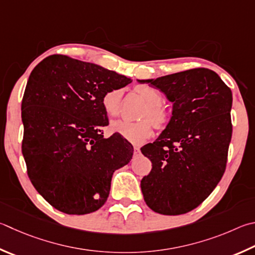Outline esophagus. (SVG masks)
<instances>
[{
  "label": "esophagus",
  "instance_id": "34e87169",
  "mask_svg": "<svg viewBox=\"0 0 255 255\" xmlns=\"http://www.w3.org/2000/svg\"><path fill=\"white\" fill-rule=\"evenodd\" d=\"M140 152L139 147H133V155H138Z\"/></svg>",
  "mask_w": 255,
  "mask_h": 255
}]
</instances>
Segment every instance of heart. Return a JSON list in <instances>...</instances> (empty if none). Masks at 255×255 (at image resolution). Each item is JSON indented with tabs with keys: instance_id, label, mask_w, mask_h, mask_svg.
<instances>
[{
	"instance_id": "heart-1",
	"label": "heart",
	"mask_w": 255,
	"mask_h": 255,
	"mask_svg": "<svg viewBox=\"0 0 255 255\" xmlns=\"http://www.w3.org/2000/svg\"><path fill=\"white\" fill-rule=\"evenodd\" d=\"M133 91L145 101L146 106L139 115L140 122L128 123L124 120H117L112 124V130L122 136L129 142L140 145L150 138L154 133V127L158 130H163L168 126L170 116L163 106V95L148 85H137L133 87ZM123 90L113 89L106 92L101 105L105 113L109 117H116L120 112Z\"/></svg>"
}]
</instances>
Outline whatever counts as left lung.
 <instances>
[{"mask_svg":"<svg viewBox=\"0 0 255 255\" xmlns=\"http://www.w3.org/2000/svg\"><path fill=\"white\" fill-rule=\"evenodd\" d=\"M173 103L168 126L141 148L152 168L140 182L148 207L159 214H185L214 191L228 163L232 138V91L205 68L138 80Z\"/></svg>","mask_w":255,"mask_h":255,"instance_id":"8db88e82","label":"left lung"}]
</instances>
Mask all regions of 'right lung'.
I'll list each match as a JSON object with an SVG mask.
<instances>
[{
    "instance_id": "1",
    "label": "right lung",
    "mask_w": 255,
    "mask_h": 255,
    "mask_svg": "<svg viewBox=\"0 0 255 255\" xmlns=\"http://www.w3.org/2000/svg\"><path fill=\"white\" fill-rule=\"evenodd\" d=\"M131 80L68 55L43 59L31 72L22 99V154L27 176L58 211L96 212L109 196L116 169L133 152L120 136L104 138L109 124L106 92Z\"/></svg>"
}]
</instances>
